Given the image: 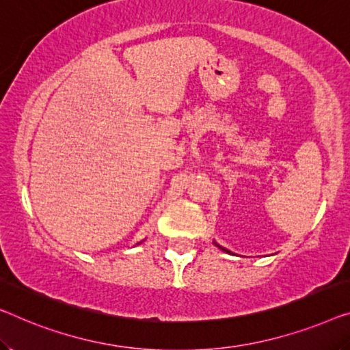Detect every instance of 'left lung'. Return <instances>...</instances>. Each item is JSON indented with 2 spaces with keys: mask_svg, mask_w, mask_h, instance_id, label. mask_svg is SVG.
<instances>
[{
  "mask_svg": "<svg viewBox=\"0 0 350 350\" xmlns=\"http://www.w3.org/2000/svg\"><path fill=\"white\" fill-rule=\"evenodd\" d=\"M213 243H215V245H217V247H218V248H220V250H223V252H226V253H231V252H228V250H226V248H223V247H220V245H218L217 242H213Z\"/></svg>",
  "mask_w": 350,
  "mask_h": 350,
  "instance_id": "1",
  "label": "left lung"
}]
</instances>
